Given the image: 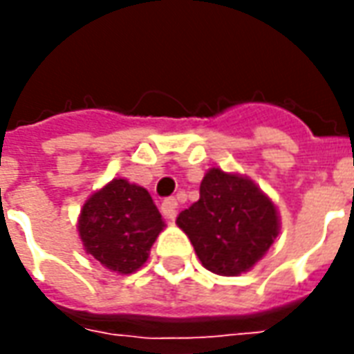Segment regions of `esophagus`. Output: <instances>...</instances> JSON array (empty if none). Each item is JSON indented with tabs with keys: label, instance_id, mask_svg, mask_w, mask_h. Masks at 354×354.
<instances>
[{
	"label": "esophagus",
	"instance_id": "obj_1",
	"mask_svg": "<svg viewBox=\"0 0 354 354\" xmlns=\"http://www.w3.org/2000/svg\"><path fill=\"white\" fill-rule=\"evenodd\" d=\"M161 210H162V214L167 216V218L174 220L178 212V201L172 199V197H170V199H165L161 205Z\"/></svg>",
	"mask_w": 354,
	"mask_h": 354
}]
</instances>
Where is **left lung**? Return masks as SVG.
<instances>
[{"instance_id": "obj_1", "label": "left lung", "mask_w": 354, "mask_h": 354, "mask_svg": "<svg viewBox=\"0 0 354 354\" xmlns=\"http://www.w3.org/2000/svg\"><path fill=\"white\" fill-rule=\"evenodd\" d=\"M176 223L201 263L223 277L248 271L279 235L273 203L250 180L220 169L208 170L199 201L182 210Z\"/></svg>"}]
</instances>
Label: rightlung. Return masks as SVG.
Returning <instances> with one entry per match:
<instances>
[{"instance_id":"1","label":"right lung","mask_w":354,"mask_h":354,"mask_svg":"<svg viewBox=\"0 0 354 354\" xmlns=\"http://www.w3.org/2000/svg\"><path fill=\"white\" fill-rule=\"evenodd\" d=\"M165 227L151 195L123 178L91 195L80 216V237L87 254L117 273H134Z\"/></svg>"}]
</instances>
